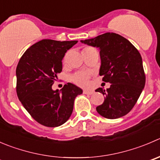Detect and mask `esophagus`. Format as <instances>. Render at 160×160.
I'll list each match as a JSON object with an SVG mask.
<instances>
[{
    "instance_id": "esophagus-1",
    "label": "esophagus",
    "mask_w": 160,
    "mask_h": 160,
    "mask_svg": "<svg viewBox=\"0 0 160 160\" xmlns=\"http://www.w3.org/2000/svg\"><path fill=\"white\" fill-rule=\"evenodd\" d=\"M94 91L92 90H83V94H92Z\"/></svg>"
}]
</instances>
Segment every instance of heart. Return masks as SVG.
I'll return each mask as SVG.
<instances>
[{
    "instance_id": "heart-1",
    "label": "heart",
    "mask_w": 160,
    "mask_h": 160,
    "mask_svg": "<svg viewBox=\"0 0 160 160\" xmlns=\"http://www.w3.org/2000/svg\"><path fill=\"white\" fill-rule=\"evenodd\" d=\"M87 48H90V47L85 48L84 49ZM88 77L89 74L87 72H77L71 77V80L80 86H86L88 83Z\"/></svg>"
}]
</instances>
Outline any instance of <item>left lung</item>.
I'll use <instances>...</instances> for the list:
<instances>
[{"instance_id":"1","label":"left lung","mask_w":160,"mask_h":160,"mask_svg":"<svg viewBox=\"0 0 160 160\" xmlns=\"http://www.w3.org/2000/svg\"><path fill=\"white\" fill-rule=\"evenodd\" d=\"M83 44L100 50L99 75L111 83L105 91L95 90L105 95V100L96 108L107 119H117L133 108L145 88V75L142 58L128 40L114 32H106L94 38L80 41Z\"/></svg>"}]
</instances>
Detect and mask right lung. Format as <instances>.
Listing matches in <instances>:
<instances>
[{"label": "right lung", "instance_id": "add662e5", "mask_svg": "<svg viewBox=\"0 0 160 160\" xmlns=\"http://www.w3.org/2000/svg\"><path fill=\"white\" fill-rule=\"evenodd\" d=\"M77 42L41 40L29 48L18 63L17 95L31 116L44 126L55 128L66 123L72 112L75 98L83 93L71 83L61 91L52 88L62 72L65 54Z\"/></svg>", "mask_w": 160, "mask_h": 160}]
</instances>
